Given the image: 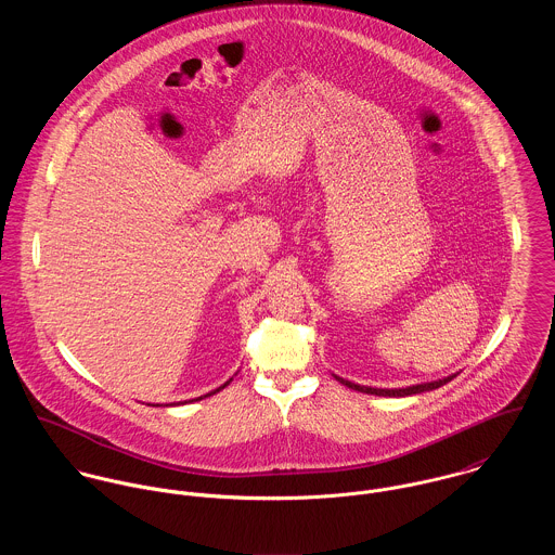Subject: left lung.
Wrapping results in <instances>:
<instances>
[{"label":"left lung","instance_id":"8db88e82","mask_svg":"<svg viewBox=\"0 0 555 555\" xmlns=\"http://www.w3.org/2000/svg\"><path fill=\"white\" fill-rule=\"evenodd\" d=\"M455 376H457V374H451V376H447V378H438V380L421 383V385H410V387H401V389H376V387H363V385L350 383V380L339 378V376H335V374H333V378H335L337 383H341L344 387H348V389H352V391H359V393H367V396L378 397H408L416 396V393H425V391H434V389H438V387H442V385L451 383Z\"/></svg>","mask_w":555,"mask_h":555}]
</instances>
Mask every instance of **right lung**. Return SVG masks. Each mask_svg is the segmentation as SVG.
Instances as JSON below:
<instances>
[{
  "label": "right lung",
  "instance_id": "add662e5",
  "mask_svg": "<svg viewBox=\"0 0 555 555\" xmlns=\"http://www.w3.org/2000/svg\"><path fill=\"white\" fill-rule=\"evenodd\" d=\"M231 383H233V378H231V380H227V383H224V385H222V387H218V389H216V391H211V393H207V396L196 397V401H198V399H203V397L214 396V393H218V391H222V389H224V387H229V385H231ZM192 401H194V399H192ZM179 403H181V401H177V405H179ZM183 403H188V401H183ZM170 405H175V403H170Z\"/></svg>",
  "mask_w": 555,
  "mask_h": 555
}]
</instances>
